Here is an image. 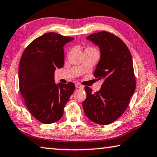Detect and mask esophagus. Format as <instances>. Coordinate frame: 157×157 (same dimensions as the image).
I'll return each mask as SVG.
<instances>
[{"mask_svg": "<svg viewBox=\"0 0 157 157\" xmlns=\"http://www.w3.org/2000/svg\"><path fill=\"white\" fill-rule=\"evenodd\" d=\"M75 86H76V88H78V89H82L83 88V86H82L81 84H79V83L75 84Z\"/></svg>", "mask_w": 157, "mask_h": 157, "instance_id": "34e87169", "label": "esophagus"}]
</instances>
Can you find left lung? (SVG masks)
<instances>
[{
	"label": "left lung",
	"instance_id": "obj_1",
	"mask_svg": "<svg viewBox=\"0 0 157 157\" xmlns=\"http://www.w3.org/2000/svg\"><path fill=\"white\" fill-rule=\"evenodd\" d=\"M101 52L94 75L103 83L95 93L85 86L86 98L82 107L86 116L93 122L107 125L122 114L136 89L132 56L125 43L106 31L89 35L86 38Z\"/></svg>",
	"mask_w": 157,
	"mask_h": 157
}]
</instances>
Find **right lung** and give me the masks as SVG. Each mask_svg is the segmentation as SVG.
<instances>
[{
  "label": "right lung",
  "mask_w": 157,
  "mask_h": 157,
  "mask_svg": "<svg viewBox=\"0 0 157 157\" xmlns=\"http://www.w3.org/2000/svg\"><path fill=\"white\" fill-rule=\"evenodd\" d=\"M71 37L47 33L25 49L19 67V89L26 108L39 121L49 124L59 121L75 90V84H56L54 71L64 64L63 47Z\"/></svg>",
  "instance_id": "1"
}]
</instances>
